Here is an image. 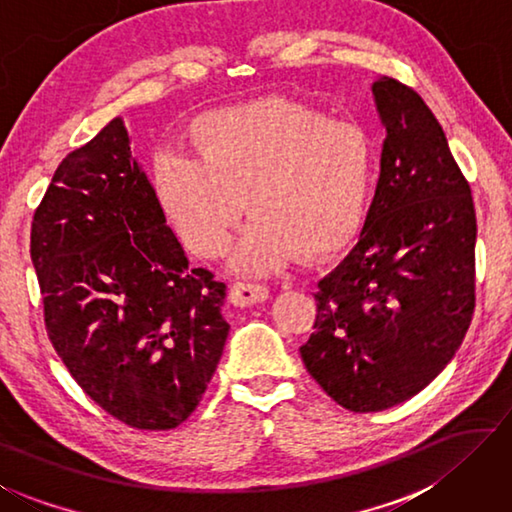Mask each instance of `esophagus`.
<instances>
[{
	"label": "esophagus",
	"mask_w": 512,
	"mask_h": 512,
	"mask_svg": "<svg viewBox=\"0 0 512 512\" xmlns=\"http://www.w3.org/2000/svg\"><path fill=\"white\" fill-rule=\"evenodd\" d=\"M268 297V286L257 282H235L230 288V302L237 306H250L264 302Z\"/></svg>",
	"instance_id": "34e87169"
}]
</instances>
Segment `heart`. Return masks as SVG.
Returning <instances> with one entry per match:
<instances>
[{"label": "heart", "mask_w": 512, "mask_h": 512, "mask_svg": "<svg viewBox=\"0 0 512 512\" xmlns=\"http://www.w3.org/2000/svg\"><path fill=\"white\" fill-rule=\"evenodd\" d=\"M194 156L154 163L161 208L194 253H228L241 215L253 212L235 248L241 273L277 271L302 253H331L365 224L376 185V145L360 123L284 98L210 111L190 129Z\"/></svg>", "instance_id": "b5f03b06"}]
</instances>
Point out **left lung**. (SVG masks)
Returning <instances> with one entry per match:
<instances>
[{
  "instance_id": "left-lung-1",
  "label": "left lung",
  "mask_w": 512,
  "mask_h": 512,
  "mask_svg": "<svg viewBox=\"0 0 512 512\" xmlns=\"http://www.w3.org/2000/svg\"><path fill=\"white\" fill-rule=\"evenodd\" d=\"M380 176L351 253L318 282L300 347L306 371L349 412L407 401L441 374L475 313L477 217L443 127L412 87L374 85Z\"/></svg>"
}]
</instances>
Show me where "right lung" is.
Returning <instances> with one entry per match:
<instances>
[{"label": "right lung", "instance_id": "obj_1", "mask_svg": "<svg viewBox=\"0 0 512 512\" xmlns=\"http://www.w3.org/2000/svg\"><path fill=\"white\" fill-rule=\"evenodd\" d=\"M31 259L51 345L91 401L136 430L197 410L228 338L226 284L190 266L123 118L58 165Z\"/></svg>", "mask_w": 512, "mask_h": 512}]
</instances>
